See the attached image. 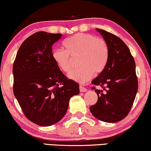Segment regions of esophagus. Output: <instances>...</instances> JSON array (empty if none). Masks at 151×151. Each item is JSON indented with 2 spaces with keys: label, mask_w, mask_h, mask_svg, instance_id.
I'll list each match as a JSON object with an SVG mask.
<instances>
[{
  "label": "esophagus",
  "mask_w": 151,
  "mask_h": 151,
  "mask_svg": "<svg viewBox=\"0 0 151 151\" xmlns=\"http://www.w3.org/2000/svg\"><path fill=\"white\" fill-rule=\"evenodd\" d=\"M79 90H80V91H81V92H86V91H87V88H86L81 86H80Z\"/></svg>",
  "instance_id": "1"
}]
</instances>
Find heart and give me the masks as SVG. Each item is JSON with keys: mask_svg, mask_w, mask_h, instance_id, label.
Wrapping results in <instances>:
<instances>
[{"mask_svg": "<svg viewBox=\"0 0 151 151\" xmlns=\"http://www.w3.org/2000/svg\"><path fill=\"white\" fill-rule=\"evenodd\" d=\"M65 51L55 49L51 56L58 68L70 74L73 68V59L79 58L81 67L70 74V78L80 83H86L95 74L104 71L109 59V47L103 39L88 33H77L63 42Z\"/></svg>", "mask_w": 151, "mask_h": 151, "instance_id": "obj_1", "label": "heart"}]
</instances>
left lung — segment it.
Instances as JSON below:
<instances>
[{"label": "left lung", "instance_id": "left-lung-1", "mask_svg": "<svg viewBox=\"0 0 151 151\" xmlns=\"http://www.w3.org/2000/svg\"><path fill=\"white\" fill-rule=\"evenodd\" d=\"M109 47V59L104 71L92 81L102 89L93 87L98 102L90 107L91 114L100 121L116 123L129 114L138 89L136 65L130 51L121 38L97 28Z\"/></svg>", "mask_w": 151, "mask_h": 151}]
</instances>
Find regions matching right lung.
I'll use <instances>...</instances> for the list:
<instances>
[{
	"instance_id": "1",
	"label": "right lung",
	"mask_w": 151,
	"mask_h": 151,
	"mask_svg": "<svg viewBox=\"0 0 151 151\" xmlns=\"http://www.w3.org/2000/svg\"><path fill=\"white\" fill-rule=\"evenodd\" d=\"M60 33L37 32L26 38L17 53L12 72L15 98L29 121L50 126L65 115L79 86L68 79L53 60L52 45Z\"/></svg>"
}]
</instances>
